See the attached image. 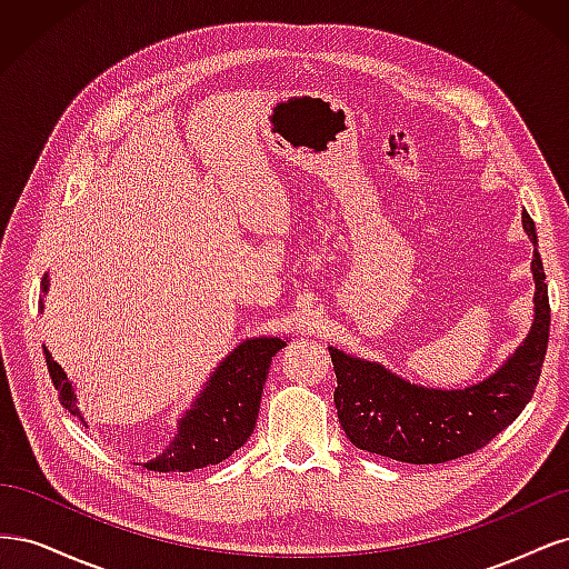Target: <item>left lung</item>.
Masks as SVG:
<instances>
[{"instance_id":"left-lung-1","label":"left lung","mask_w":569,"mask_h":569,"mask_svg":"<svg viewBox=\"0 0 569 569\" xmlns=\"http://www.w3.org/2000/svg\"><path fill=\"white\" fill-rule=\"evenodd\" d=\"M522 226L537 247L529 213ZM533 325L522 347L487 382L468 389H425L382 366L330 349L337 375L335 406L353 446L412 465H435L470 456L515 422L537 389L548 349L550 303L541 253L533 249Z\"/></svg>"}]
</instances>
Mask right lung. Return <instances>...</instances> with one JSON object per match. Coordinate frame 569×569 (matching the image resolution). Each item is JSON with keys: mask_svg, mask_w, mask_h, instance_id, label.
<instances>
[{"mask_svg": "<svg viewBox=\"0 0 569 569\" xmlns=\"http://www.w3.org/2000/svg\"><path fill=\"white\" fill-rule=\"evenodd\" d=\"M47 274L42 278V291H47ZM40 299V311H42ZM284 347L282 339L261 337L249 339L234 349L228 360L211 377L194 408L180 422L176 441L168 446L166 453L147 462L153 472H192L206 465H218L232 456L239 446L251 437L261 393L268 377L272 356ZM44 360L51 382L59 393L61 406L80 418L76 393L68 385V377L59 363L44 349Z\"/></svg>", "mask_w": 569, "mask_h": 569, "instance_id": "right-lung-1", "label": "right lung"}]
</instances>
